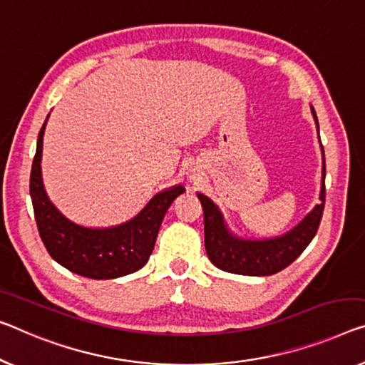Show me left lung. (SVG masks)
Wrapping results in <instances>:
<instances>
[{"instance_id": "1", "label": "left lung", "mask_w": 365, "mask_h": 365, "mask_svg": "<svg viewBox=\"0 0 365 365\" xmlns=\"http://www.w3.org/2000/svg\"><path fill=\"white\" fill-rule=\"evenodd\" d=\"M312 114L318 128V118L312 106ZM319 135V129H318ZM323 155L322 190H319V203L298 222L295 227L285 235L267 239H246L235 235L227 226L220 206L203 193H197L203 206L205 215V247L211 262L217 269L237 275L264 277L272 275L288 267L308 244L312 242L318 231L324 210V150L319 140Z\"/></svg>"}]
</instances>
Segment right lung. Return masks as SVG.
<instances>
[{
    "label": "right lung",
    "mask_w": 365,
    "mask_h": 365,
    "mask_svg": "<svg viewBox=\"0 0 365 365\" xmlns=\"http://www.w3.org/2000/svg\"><path fill=\"white\" fill-rule=\"evenodd\" d=\"M47 119L37 138L29 190L37 230L51 257L73 274L95 280L118 279L143 269L154 251L167 210L185 187L178 183L155 193L138 215L121 225L81 226L52 203L43 187L41 162Z\"/></svg>",
    "instance_id": "add662e5"
}]
</instances>
